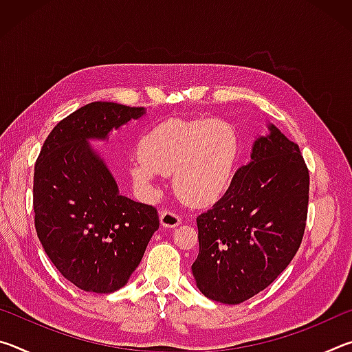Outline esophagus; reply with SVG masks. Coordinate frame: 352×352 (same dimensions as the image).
I'll return each instance as SVG.
<instances>
[{
    "label": "esophagus",
    "instance_id": "esophagus-1",
    "mask_svg": "<svg viewBox=\"0 0 352 352\" xmlns=\"http://www.w3.org/2000/svg\"><path fill=\"white\" fill-rule=\"evenodd\" d=\"M160 222H162V225L166 226V228H175V226L182 223V219L178 214L172 211H162L160 212Z\"/></svg>",
    "mask_w": 352,
    "mask_h": 352
}]
</instances>
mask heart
Returning a JSON list of instances; mask_svg holds the SVG:
<instances>
[{
  "mask_svg": "<svg viewBox=\"0 0 352 352\" xmlns=\"http://www.w3.org/2000/svg\"><path fill=\"white\" fill-rule=\"evenodd\" d=\"M239 158V138L220 119H168L142 136L130 174L142 192H157V177L174 175V188L189 204L205 206L228 189Z\"/></svg>",
  "mask_w": 352,
  "mask_h": 352,
  "instance_id": "1",
  "label": "heart"
}]
</instances>
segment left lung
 Listing matches in <instances>:
<instances>
[{
    "label": "left lung",
    "instance_id": "left-lung-1",
    "mask_svg": "<svg viewBox=\"0 0 352 352\" xmlns=\"http://www.w3.org/2000/svg\"><path fill=\"white\" fill-rule=\"evenodd\" d=\"M309 170L300 147L273 124L253 142L252 162L197 217L192 275L210 300L239 305L275 281L294 259L306 228Z\"/></svg>",
    "mask_w": 352,
    "mask_h": 352
}]
</instances>
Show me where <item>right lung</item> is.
Here are the masks:
<instances>
[{
	"instance_id": "obj_1",
	"label": "right lung",
	"mask_w": 352,
	"mask_h": 352,
	"mask_svg": "<svg viewBox=\"0 0 352 352\" xmlns=\"http://www.w3.org/2000/svg\"><path fill=\"white\" fill-rule=\"evenodd\" d=\"M144 113L115 102L83 105L52 129L35 163L37 236L56 269L85 292L124 287L160 226L153 206L119 194L90 144Z\"/></svg>"
}]
</instances>
